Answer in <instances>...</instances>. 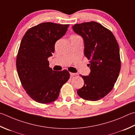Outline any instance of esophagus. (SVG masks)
<instances>
[{"instance_id":"1","label":"esophagus","mask_w":135,"mask_h":135,"mask_svg":"<svg viewBox=\"0 0 135 135\" xmlns=\"http://www.w3.org/2000/svg\"><path fill=\"white\" fill-rule=\"evenodd\" d=\"M70 74L71 76H72V77L73 76H75V75H77V73H70Z\"/></svg>"}]
</instances>
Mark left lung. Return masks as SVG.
<instances>
[{
  "label": "left lung",
  "instance_id": "obj_1",
  "mask_svg": "<svg viewBox=\"0 0 135 135\" xmlns=\"http://www.w3.org/2000/svg\"><path fill=\"white\" fill-rule=\"evenodd\" d=\"M72 28L83 38L84 55L90 60V73L81 75L84 84L77 94L83 99L97 101L111 91L119 77V45L112 32L96 22L75 24Z\"/></svg>",
  "mask_w": 135,
  "mask_h": 135
}]
</instances>
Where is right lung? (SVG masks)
<instances>
[{
  "instance_id": "1",
  "label": "right lung",
  "mask_w": 135,
  "mask_h": 135,
  "mask_svg": "<svg viewBox=\"0 0 135 135\" xmlns=\"http://www.w3.org/2000/svg\"><path fill=\"white\" fill-rule=\"evenodd\" d=\"M69 26L42 23L28 29L22 39L16 58L17 71L27 94L40 103L55 101L70 78L67 70L53 71L48 61L54 52L55 42Z\"/></svg>"
}]
</instances>
